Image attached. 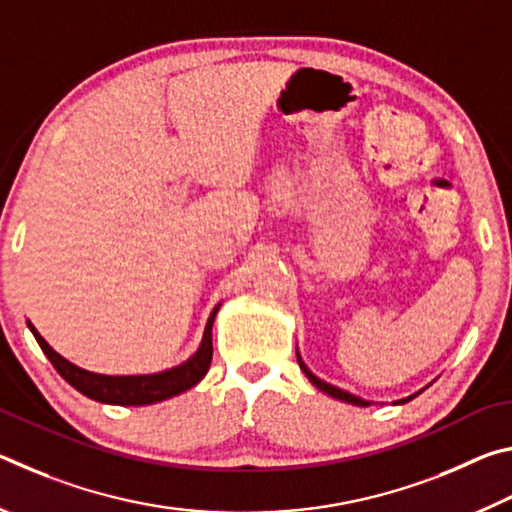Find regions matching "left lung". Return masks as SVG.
Returning a JSON list of instances; mask_svg holds the SVG:
<instances>
[{"label": "left lung", "instance_id": "1", "mask_svg": "<svg viewBox=\"0 0 512 512\" xmlns=\"http://www.w3.org/2000/svg\"><path fill=\"white\" fill-rule=\"evenodd\" d=\"M298 363H300V368H302V372H305V375L309 377V381L311 384H314L316 388H320V391L323 393H327V395H332V397H336V400H343V402H348V404H357V406H368V402L366 400H359V397H354V395H350V393H345V391H341V388H336V386H332V384H325L323 379H318L316 375H311V370L305 366V363H302V359L298 357ZM411 397H406V400H400V404H404V402H409Z\"/></svg>", "mask_w": 512, "mask_h": 512}]
</instances>
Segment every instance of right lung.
I'll use <instances>...</instances> for the list:
<instances>
[{
    "mask_svg": "<svg viewBox=\"0 0 512 512\" xmlns=\"http://www.w3.org/2000/svg\"><path fill=\"white\" fill-rule=\"evenodd\" d=\"M219 307L207 318L205 334L201 341V348L192 359L185 361L183 366L171 368L160 375H137V377H108V375H94V372L83 370L51 348V345L42 339L38 329L31 327L33 336H36L42 352L47 354V359L54 363L58 375L65 381H69L76 391L88 395L90 400H97L103 404H119V406H142V404H155L162 400H169L173 395H180L196 386L198 381L205 377V372L210 370L212 363V323Z\"/></svg>",
    "mask_w": 512,
    "mask_h": 512,
    "instance_id": "1",
    "label": "right lung"
}]
</instances>
